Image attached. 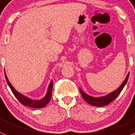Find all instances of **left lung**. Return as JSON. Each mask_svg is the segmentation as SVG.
Segmentation results:
<instances>
[{"label": "left lung", "mask_w": 135, "mask_h": 135, "mask_svg": "<svg viewBox=\"0 0 135 135\" xmlns=\"http://www.w3.org/2000/svg\"><path fill=\"white\" fill-rule=\"evenodd\" d=\"M129 73L127 74L125 80L123 81L122 84L119 86V88L115 90L113 92H110L108 94H107L105 96H103V97H94L92 96H90L88 94H87L86 93L83 92V90L79 88L80 92H81V94L82 96V97L83 98V99L86 101L87 103H88L89 104L94 106H97V107H101V106H104L112 102L113 100H114L117 97V96L119 94L120 92H121V90H123V87L125 86L126 84L128 79L129 77Z\"/></svg>", "instance_id": "left-lung-1"}]
</instances>
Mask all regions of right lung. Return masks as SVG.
Here are the masks:
<instances>
[{
	"instance_id": "obj_1",
	"label": "right lung",
	"mask_w": 135,
	"mask_h": 135,
	"mask_svg": "<svg viewBox=\"0 0 135 135\" xmlns=\"http://www.w3.org/2000/svg\"><path fill=\"white\" fill-rule=\"evenodd\" d=\"M5 79H6L7 83L9 86L10 89L13 92V94H14L16 99L21 102L23 105H25V106H29L30 108H41L45 107L47 103L50 102L51 97H52V87H53V81H51V82L49 84L48 89H47V92L46 95L41 99L39 100H34L31 99L27 97H25L23 94H21L20 92L14 89V88L12 85V84L9 83V81L8 80V78L6 74H5Z\"/></svg>"
}]
</instances>
